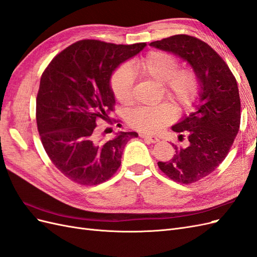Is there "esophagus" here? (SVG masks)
I'll return each instance as SVG.
<instances>
[{
	"mask_svg": "<svg viewBox=\"0 0 257 257\" xmlns=\"http://www.w3.org/2000/svg\"><path fill=\"white\" fill-rule=\"evenodd\" d=\"M141 137L146 139L147 142L152 143V144H155V143L160 142V138L157 137V136H153V135H146V134H144V135H141Z\"/></svg>",
	"mask_w": 257,
	"mask_h": 257,
	"instance_id": "esophagus-1",
	"label": "esophagus"
}]
</instances>
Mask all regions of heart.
<instances>
[{
    "label": "heart",
    "mask_w": 257,
    "mask_h": 257,
    "mask_svg": "<svg viewBox=\"0 0 257 257\" xmlns=\"http://www.w3.org/2000/svg\"><path fill=\"white\" fill-rule=\"evenodd\" d=\"M179 67V60L172 53L153 50L139 60L134 69L141 75L163 83L167 98L179 107H190L198 96L200 80L198 73L193 67ZM110 87L114 97L123 105L133 100L134 75L132 69L120 65L112 73ZM175 108L168 103L157 106H144L128 114V123L139 131L155 133L164 128L175 119Z\"/></svg>",
    "instance_id": "obj_1"
}]
</instances>
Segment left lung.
I'll use <instances>...</instances> for the list:
<instances>
[{"mask_svg":"<svg viewBox=\"0 0 257 257\" xmlns=\"http://www.w3.org/2000/svg\"><path fill=\"white\" fill-rule=\"evenodd\" d=\"M150 46L177 54L198 73L196 110L172 127L180 133V141L185 134L189 145H173V159L158 163L162 172L176 182H197L219 167L238 134L241 105L237 80L220 54L199 38L179 34Z\"/></svg>","mask_w":257,"mask_h":257,"instance_id":"8db88e82","label":"left lung"}]
</instances>
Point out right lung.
I'll return each mask as SVG.
<instances>
[{"label": "right lung", "mask_w": 257, "mask_h": 257, "mask_svg": "<svg viewBox=\"0 0 257 257\" xmlns=\"http://www.w3.org/2000/svg\"><path fill=\"white\" fill-rule=\"evenodd\" d=\"M146 45L78 41L44 71L36 97L37 130L53 165L73 182L96 185L110 179L121 165L124 147L138 136L120 132L99 143L95 127L97 119H109L114 110L112 72Z\"/></svg>", "instance_id": "add662e5"}]
</instances>
